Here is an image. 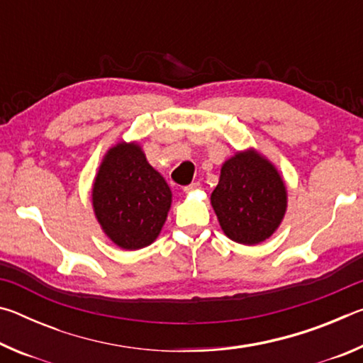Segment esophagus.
I'll list each match as a JSON object with an SVG mask.
<instances>
[{
    "mask_svg": "<svg viewBox=\"0 0 363 363\" xmlns=\"http://www.w3.org/2000/svg\"><path fill=\"white\" fill-rule=\"evenodd\" d=\"M200 189V182H192L190 186L184 187V192L189 194V192H194V190H199Z\"/></svg>",
    "mask_w": 363,
    "mask_h": 363,
    "instance_id": "34e87169",
    "label": "esophagus"
}]
</instances>
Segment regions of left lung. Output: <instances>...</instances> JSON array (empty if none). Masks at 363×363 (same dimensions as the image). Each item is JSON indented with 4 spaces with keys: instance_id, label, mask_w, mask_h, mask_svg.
Returning a JSON list of instances; mask_svg holds the SVG:
<instances>
[{
    "instance_id": "8db88e82",
    "label": "left lung",
    "mask_w": 363,
    "mask_h": 363,
    "mask_svg": "<svg viewBox=\"0 0 363 363\" xmlns=\"http://www.w3.org/2000/svg\"><path fill=\"white\" fill-rule=\"evenodd\" d=\"M210 200L225 237L253 247L280 227L288 208V190L275 164L250 147L223 163Z\"/></svg>"
}]
</instances>
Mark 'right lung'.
Returning a JSON list of instances; mask_svg holds the SVG:
<instances>
[{
  "instance_id": "obj_1",
  "label": "right lung",
  "mask_w": 363,
  "mask_h": 363,
  "mask_svg": "<svg viewBox=\"0 0 363 363\" xmlns=\"http://www.w3.org/2000/svg\"><path fill=\"white\" fill-rule=\"evenodd\" d=\"M91 201L108 240L121 250L136 251L157 240L167 223L173 192L147 162L138 140H120L102 157Z\"/></svg>"
}]
</instances>
